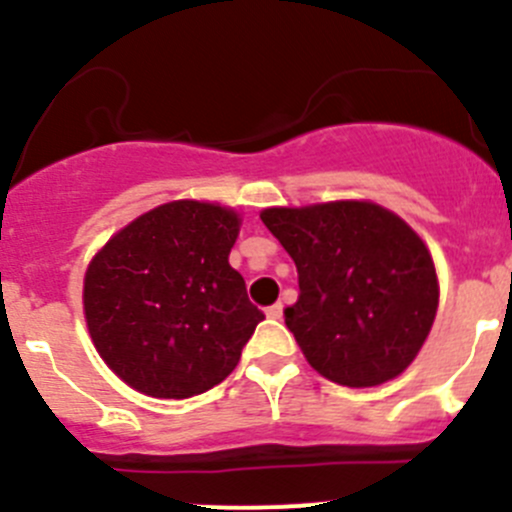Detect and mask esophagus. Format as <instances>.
Segmentation results:
<instances>
[{
  "label": "esophagus",
  "mask_w": 512,
  "mask_h": 512,
  "mask_svg": "<svg viewBox=\"0 0 512 512\" xmlns=\"http://www.w3.org/2000/svg\"><path fill=\"white\" fill-rule=\"evenodd\" d=\"M281 311H284V304L276 301V304H271L269 309H266V316H269V319H281Z\"/></svg>",
  "instance_id": "obj_1"
}]
</instances>
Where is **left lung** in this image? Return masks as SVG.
I'll use <instances>...</instances> for the list:
<instances>
[{
	"mask_svg": "<svg viewBox=\"0 0 512 512\" xmlns=\"http://www.w3.org/2000/svg\"><path fill=\"white\" fill-rule=\"evenodd\" d=\"M264 226L296 264L286 306L311 367L347 387H374L410 367L437 311L430 251L402 218L364 201L266 208Z\"/></svg>",
	"mask_w": 512,
	"mask_h": 512,
	"instance_id": "8db88e82",
	"label": "left lung"
}]
</instances>
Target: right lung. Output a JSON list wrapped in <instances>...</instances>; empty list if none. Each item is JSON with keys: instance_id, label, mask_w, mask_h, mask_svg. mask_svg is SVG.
Returning a JSON list of instances; mask_svg holds the SVG:
<instances>
[{"instance_id": "obj_1", "label": "right lung", "mask_w": 512, "mask_h": 512, "mask_svg": "<svg viewBox=\"0 0 512 512\" xmlns=\"http://www.w3.org/2000/svg\"><path fill=\"white\" fill-rule=\"evenodd\" d=\"M238 216L175 201L135 218L85 274V319L105 364L138 392L186 399L221 384L264 311L228 253Z\"/></svg>"}]
</instances>
